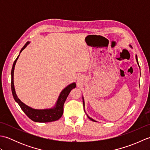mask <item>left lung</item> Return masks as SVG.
<instances>
[{"instance_id": "obj_1", "label": "left lung", "mask_w": 150, "mask_h": 150, "mask_svg": "<svg viewBox=\"0 0 150 150\" xmlns=\"http://www.w3.org/2000/svg\"><path fill=\"white\" fill-rule=\"evenodd\" d=\"M136 60H137V64H139V62H138V59H137V55H136ZM82 100H83V105H84V98L82 97ZM87 116H88V117L89 118V119H90V120H91L92 121H95V122H96V121H95V120H93V119H91V118H90V117H89L88 115H87Z\"/></svg>"}]
</instances>
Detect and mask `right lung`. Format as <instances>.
<instances>
[{
    "label": "right lung",
    "instance_id": "obj_1",
    "mask_svg": "<svg viewBox=\"0 0 150 150\" xmlns=\"http://www.w3.org/2000/svg\"><path fill=\"white\" fill-rule=\"evenodd\" d=\"M30 44V42H27L23 47L21 49L20 53L22 52V50L26 48V47ZM20 55L17 57V59L13 62V67L11 69V91L13 96L15 100L17 102L20 106L22 110L24 111L25 114L30 118L31 120H32L34 122H53V121H55L59 120L60 117H62L64 111V104L65 101L66 100L67 97H68L69 93L72 89L75 88L76 87L75 82H73V83L70 84L68 86L66 87L64 90L61 91L60 93L59 97L57 99L55 106L50 109H44V110H37L31 108L29 107L27 105L19 99L17 97V94L15 93V90L14 87V82H13V75H14V69L15 64L17 62V60L18 58Z\"/></svg>",
    "mask_w": 150,
    "mask_h": 150
}]
</instances>
